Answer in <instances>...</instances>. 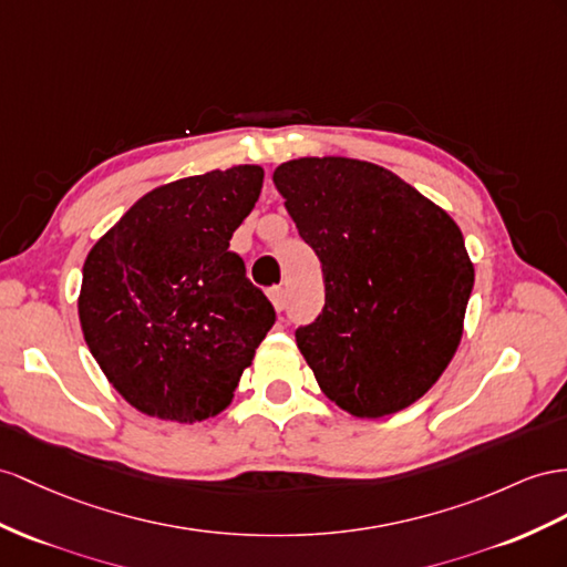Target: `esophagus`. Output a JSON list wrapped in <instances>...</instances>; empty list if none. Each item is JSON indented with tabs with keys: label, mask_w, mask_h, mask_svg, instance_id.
Masks as SVG:
<instances>
[{
	"label": "esophagus",
	"mask_w": 567,
	"mask_h": 567,
	"mask_svg": "<svg viewBox=\"0 0 567 567\" xmlns=\"http://www.w3.org/2000/svg\"><path fill=\"white\" fill-rule=\"evenodd\" d=\"M268 297H270V303L275 307V311H282L285 309V303H287L285 287H272L270 292H268Z\"/></svg>",
	"instance_id": "34e87169"
}]
</instances>
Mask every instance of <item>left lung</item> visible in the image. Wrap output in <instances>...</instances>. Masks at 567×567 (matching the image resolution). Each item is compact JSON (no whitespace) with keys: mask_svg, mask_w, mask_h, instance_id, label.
I'll list each match as a JSON object with an SVG mask.
<instances>
[{"mask_svg":"<svg viewBox=\"0 0 567 567\" xmlns=\"http://www.w3.org/2000/svg\"><path fill=\"white\" fill-rule=\"evenodd\" d=\"M272 182L323 266V313L297 330L318 385L359 419L410 408L462 340L474 264L457 223L367 159L297 157Z\"/></svg>","mask_w":567,"mask_h":567,"instance_id":"obj_1","label":"left lung"}]
</instances>
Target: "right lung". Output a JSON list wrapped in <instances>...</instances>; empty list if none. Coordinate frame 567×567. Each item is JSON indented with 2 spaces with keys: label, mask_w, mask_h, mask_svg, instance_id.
Instances as JSON below:
<instances>
[{
  "label": "right lung",
  "mask_w": 567,
  "mask_h": 567,
  "mask_svg": "<svg viewBox=\"0 0 567 567\" xmlns=\"http://www.w3.org/2000/svg\"><path fill=\"white\" fill-rule=\"evenodd\" d=\"M260 186L258 165L163 184L85 256V344L141 414L194 424L225 412L275 323L270 301L229 251Z\"/></svg>",
  "instance_id": "right-lung-1"
}]
</instances>
